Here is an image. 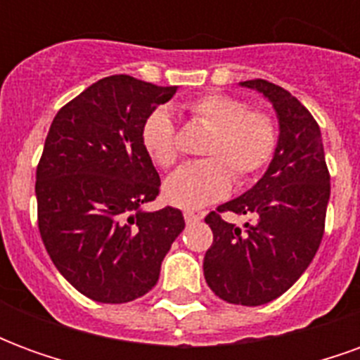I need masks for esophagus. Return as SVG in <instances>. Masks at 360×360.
I'll use <instances>...</instances> for the list:
<instances>
[{
    "label": "esophagus",
    "instance_id": "esophagus-1",
    "mask_svg": "<svg viewBox=\"0 0 360 360\" xmlns=\"http://www.w3.org/2000/svg\"><path fill=\"white\" fill-rule=\"evenodd\" d=\"M183 216H185V221H187V224H196V221L202 219V214H195V212H185Z\"/></svg>",
    "mask_w": 360,
    "mask_h": 360
}]
</instances>
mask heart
I'll use <instances>...</instances> for the list:
<instances>
[{
  "label": "heart",
  "instance_id": "1",
  "mask_svg": "<svg viewBox=\"0 0 360 360\" xmlns=\"http://www.w3.org/2000/svg\"><path fill=\"white\" fill-rule=\"evenodd\" d=\"M188 111L212 129L202 150L206 160L185 164L169 175L164 196L173 206L195 210L224 198L233 175L237 183H247L270 164L278 148V127L268 113L249 110L245 100L221 92L196 98L188 103ZM141 139L154 164L164 169L175 165L179 158L177 131L165 108L144 119Z\"/></svg>",
  "mask_w": 360,
  "mask_h": 360
}]
</instances>
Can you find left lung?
<instances>
[{
    "label": "left lung",
    "mask_w": 360,
    "mask_h": 360,
    "mask_svg": "<svg viewBox=\"0 0 360 360\" xmlns=\"http://www.w3.org/2000/svg\"><path fill=\"white\" fill-rule=\"evenodd\" d=\"M268 98L279 121L276 154L245 195L206 216L214 243L204 257V278L219 299L258 307L293 285L316 255L330 200L320 127L295 96L264 79L241 82ZM247 215L243 228L221 218Z\"/></svg>",
    "instance_id": "8db88e82"
}]
</instances>
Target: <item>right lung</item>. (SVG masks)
<instances>
[{
  "mask_svg": "<svg viewBox=\"0 0 360 360\" xmlns=\"http://www.w3.org/2000/svg\"><path fill=\"white\" fill-rule=\"evenodd\" d=\"M175 92L111 75L65 103L46 136L38 229L59 274L92 301L121 304L148 293L185 229L177 208L142 210L160 193L142 123Z\"/></svg>",
  "mask_w": 360,
  "mask_h": 360,
  "instance_id": "1",
  "label": "right lung"
}]
</instances>
